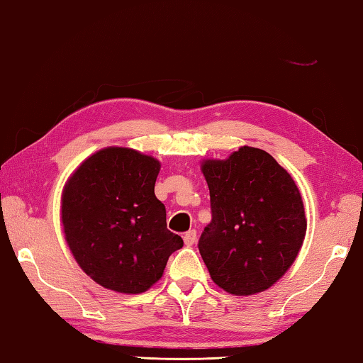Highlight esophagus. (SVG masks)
Returning a JSON list of instances; mask_svg holds the SVG:
<instances>
[{"label": "esophagus", "instance_id": "1", "mask_svg": "<svg viewBox=\"0 0 363 363\" xmlns=\"http://www.w3.org/2000/svg\"><path fill=\"white\" fill-rule=\"evenodd\" d=\"M196 240V230H189L184 233V243H186V247H192Z\"/></svg>", "mask_w": 363, "mask_h": 363}]
</instances>
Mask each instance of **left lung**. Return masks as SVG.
<instances>
[{
  "label": "left lung",
  "mask_w": 363,
  "mask_h": 363,
  "mask_svg": "<svg viewBox=\"0 0 363 363\" xmlns=\"http://www.w3.org/2000/svg\"><path fill=\"white\" fill-rule=\"evenodd\" d=\"M200 168L213 219L199 250L211 280L233 296L266 291L291 267L306 237L296 182L270 153L248 145Z\"/></svg>",
  "instance_id": "left-lung-1"
}]
</instances>
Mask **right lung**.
I'll use <instances>...</instances> for the list:
<instances>
[{"instance_id": "1", "label": "right lung", "mask_w": 363, "mask_h": 363, "mask_svg": "<svg viewBox=\"0 0 363 363\" xmlns=\"http://www.w3.org/2000/svg\"><path fill=\"white\" fill-rule=\"evenodd\" d=\"M160 168L157 158L113 145L89 155L65 182V242L83 272L107 290L147 291L162 279L171 253L182 248L155 196Z\"/></svg>"}]
</instances>
